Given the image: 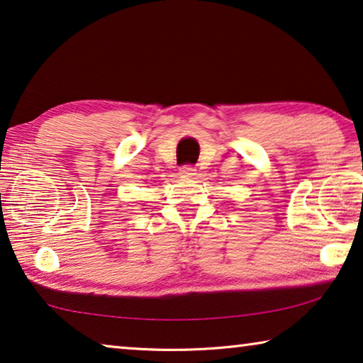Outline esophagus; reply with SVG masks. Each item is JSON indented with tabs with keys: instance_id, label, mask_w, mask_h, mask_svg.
Returning a JSON list of instances; mask_svg holds the SVG:
<instances>
[{
	"instance_id": "obj_1",
	"label": "esophagus",
	"mask_w": 363,
	"mask_h": 363,
	"mask_svg": "<svg viewBox=\"0 0 363 363\" xmlns=\"http://www.w3.org/2000/svg\"><path fill=\"white\" fill-rule=\"evenodd\" d=\"M179 174H181V177H184V179H194V176L197 174V172H195L192 166H182V168L179 169Z\"/></svg>"
}]
</instances>
